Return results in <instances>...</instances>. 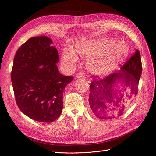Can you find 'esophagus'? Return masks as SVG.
Masks as SVG:
<instances>
[{"label":"esophagus","instance_id":"34e87169","mask_svg":"<svg viewBox=\"0 0 156 156\" xmlns=\"http://www.w3.org/2000/svg\"><path fill=\"white\" fill-rule=\"evenodd\" d=\"M76 77L78 79H85V75H84V73L79 72L76 75Z\"/></svg>","mask_w":156,"mask_h":156}]
</instances>
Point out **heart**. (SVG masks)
Returning a JSON list of instances; mask_svg holds the SVG:
<instances>
[{
  "mask_svg": "<svg viewBox=\"0 0 156 156\" xmlns=\"http://www.w3.org/2000/svg\"><path fill=\"white\" fill-rule=\"evenodd\" d=\"M76 48L81 58L91 57L87 67L88 72L96 76L111 72L129 53V47L124 42L110 38L80 41ZM62 58L64 63L73 64L77 61L78 56L72 48L66 46L63 49Z\"/></svg>",
  "mask_w": 156,
  "mask_h": 156,
  "instance_id": "obj_1",
  "label": "heart"
}]
</instances>
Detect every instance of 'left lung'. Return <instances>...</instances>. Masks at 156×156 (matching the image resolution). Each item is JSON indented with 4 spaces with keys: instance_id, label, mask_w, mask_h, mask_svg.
Segmentation results:
<instances>
[{
    "instance_id": "8db88e82",
    "label": "left lung",
    "mask_w": 156,
    "mask_h": 156,
    "mask_svg": "<svg viewBox=\"0 0 156 156\" xmlns=\"http://www.w3.org/2000/svg\"><path fill=\"white\" fill-rule=\"evenodd\" d=\"M120 69L103 79H94L90 86V107L100 119L111 120L122 115L137 94L142 73L139 50Z\"/></svg>"
}]
</instances>
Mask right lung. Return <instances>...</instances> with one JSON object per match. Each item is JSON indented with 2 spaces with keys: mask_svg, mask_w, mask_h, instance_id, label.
<instances>
[{
  "mask_svg": "<svg viewBox=\"0 0 156 156\" xmlns=\"http://www.w3.org/2000/svg\"><path fill=\"white\" fill-rule=\"evenodd\" d=\"M45 36L32 37L18 49L11 80L21 111L40 122H52L61 115L65 87L73 77L60 74L58 51Z\"/></svg>",
  "mask_w": 156,
  "mask_h": 156,
  "instance_id": "obj_1",
  "label": "right lung"
}]
</instances>
